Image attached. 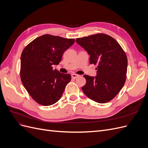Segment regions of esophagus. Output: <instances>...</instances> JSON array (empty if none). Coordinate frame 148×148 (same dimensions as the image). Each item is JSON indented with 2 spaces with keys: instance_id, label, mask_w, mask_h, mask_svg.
I'll return each mask as SVG.
<instances>
[{
  "instance_id": "34e87169",
  "label": "esophagus",
  "mask_w": 148,
  "mask_h": 148,
  "mask_svg": "<svg viewBox=\"0 0 148 148\" xmlns=\"http://www.w3.org/2000/svg\"><path fill=\"white\" fill-rule=\"evenodd\" d=\"M71 78H73V79L77 78H78V77H79V75H77V74H74V73L71 74Z\"/></svg>"
}]
</instances>
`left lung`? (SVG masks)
<instances>
[{"instance_id": "1", "label": "left lung", "mask_w": 148, "mask_h": 148, "mask_svg": "<svg viewBox=\"0 0 148 148\" xmlns=\"http://www.w3.org/2000/svg\"><path fill=\"white\" fill-rule=\"evenodd\" d=\"M76 42L90 56V64L97 65L96 76L84 75L86 83L82 91L96 102L111 101L126 80L128 61L125 52L113 38L105 34L77 38Z\"/></svg>"}]
</instances>
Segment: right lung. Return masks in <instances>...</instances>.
Wrapping results in <instances>:
<instances>
[{"instance_id":"add662e5","label":"right lung","mask_w":148,"mask_h":148,"mask_svg":"<svg viewBox=\"0 0 148 148\" xmlns=\"http://www.w3.org/2000/svg\"><path fill=\"white\" fill-rule=\"evenodd\" d=\"M74 42V39L44 34L23 49L21 55V79L38 104L51 106L61 98L71 77L70 74L53 70L52 65L59 64L64 52Z\"/></svg>"}]
</instances>
